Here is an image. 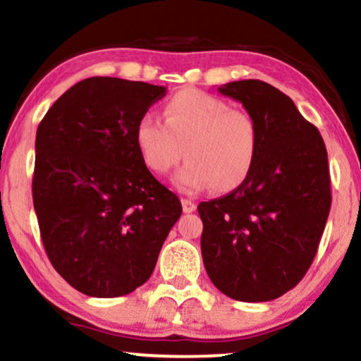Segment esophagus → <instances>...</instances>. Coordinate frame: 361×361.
I'll return each mask as SVG.
<instances>
[{
    "instance_id": "34e87169",
    "label": "esophagus",
    "mask_w": 361,
    "mask_h": 361,
    "mask_svg": "<svg viewBox=\"0 0 361 361\" xmlns=\"http://www.w3.org/2000/svg\"><path fill=\"white\" fill-rule=\"evenodd\" d=\"M182 211L185 212V214H189V212H194L195 211V204L190 201V199H182Z\"/></svg>"
}]
</instances>
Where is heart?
I'll return each instance as SVG.
<instances>
[{
    "mask_svg": "<svg viewBox=\"0 0 361 361\" xmlns=\"http://www.w3.org/2000/svg\"><path fill=\"white\" fill-rule=\"evenodd\" d=\"M164 117L142 115L133 132L149 171L166 176L185 155L189 162L173 177L182 192H231L246 182L259 150V130L247 112L190 88L167 102Z\"/></svg>",
    "mask_w": 361,
    "mask_h": 361,
    "instance_id": "b5f03b06",
    "label": "heart"
}]
</instances>
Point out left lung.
<instances>
[{
    "mask_svg": "<svg viewBox=\"0 0 361 361\" xmlns=\"http://www.w3.org/2000/svg\"><path fill=\"white\" fill-rule=\"evenodd\" d=\"M217 90L255 118L259 150L241 188L199 204L204 268L233 300L271 301L295 288L317 256L331 207L326 147L269 83L239 80Z\"/></svg>",
    "mask_w": 361,
    "mask_h": 361,
    "instance_id": "obj_1",
    "label": "left lung"
}]
</instances>
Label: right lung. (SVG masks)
Here are the masks:
<instances>
[{"mask_svg": "<svg viewBox=\"0 0 361 361\" xmlns=\"http://www.w3.org/2000/svg\"><path fill=\"white\" fill-rule=\"evenodd\" d=\"M166 87L112 77L75 83L35 142L33 206L56 273L87 296L117 298L150 278L179 197L150 173L135 126Z\"/></svg>", "mask_w": 361, "mask_h": 361, "instance_id": "obj_1", "label": "right lung"}]
</instances>
